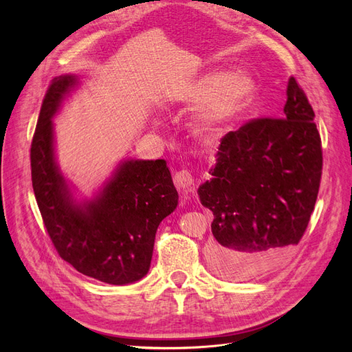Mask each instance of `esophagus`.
<instances>
[{
	"label": "esophagus",
	"instance_id": "34e87169",
	"mask_svg": "<svg viewBox=\"0 0 352 352\" xmlns=\"http://www.w3.org/2000/svg\"><path fill=\"white\" fill-rule=\"evenodd\" d=\"M173 182L180 192L188 194L192 190L194 177L190 175V172H188V170H180V172H176V175L173 176Z\"/></svg>",
	"mask_w": 352,
	"mask_h": 352
}]
</instances>
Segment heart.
<instances>
[{
	"instance_id": "heart-1",
	"label": "heart",
	"mask_w": 352,
	"mask_h": 352,
	"mask_svg": "<svg viewBox=\"0 0 352 352\" xmlns=\"http://www.w3.org/2000/svg\"><path fill=\"white\" fill-rule=\"evenodd\" d=\"M255 95L257 82L247 72L212 70L185 85L173 101L185 109L201 105L192 129L199 140H210L225 132L250 107Z\"/></svg>"
}]
</instances>
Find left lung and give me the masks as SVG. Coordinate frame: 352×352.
Returning <instances> with one entry per match:
<instances>
[{"label": "left lung", "instance_id": "8db88e82", "mask_svg": "<svg viewBox=\"0 0 352 352\" xmlns=\"http://www.w3.org/2000/svg\"><path fill=\"white\" fill-rule=\"evenodd\" d=\"M283 119H255L221 138L211 179L198 188L212 211L210 265L245 282L280 264L301 241L322 177L314 111L294 78Z\"/></svg>", "mask_w": 352, "mask_h": 352}]
</instances>
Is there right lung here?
Wrapping results in <instances>:
<instances>
[{"label":"right lung","mask_w":352,"mask_h":352,"mask_svg":"<svg viewBox=\"0 0 352 352\" xmlns=\"http://www.w3.org/2000/svg\"><path fill=\"white\" fill-rule=\"evenodd\" d=\"M78 85L76 74H61L42 101L30 148L32 186L63 260L105 283H133L150 270L157 228L179 195L166 160L127 158L91 199L74 198L56 162L52 117Z\"/></svg>","instance_id":"right-lung-1"}]
</instances>
